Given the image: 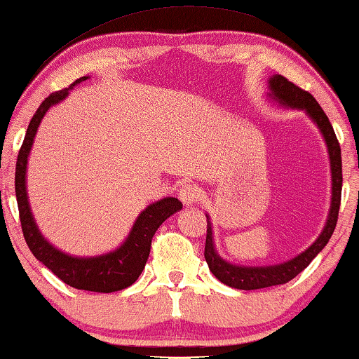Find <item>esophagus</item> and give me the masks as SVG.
Instances as JSON below:
<instances>
[{"mask_svg":"<svg viewBox=\"0 0 359 359\" xmlns=\"http://www.w3.org/2000/svg\"><path fill=\"white\" fill-rule=\"evenodd\" d=\"M178 196L184 205H192L201 199V189L196 184H184L180 188Z\"/></svg>","mask_w":359,"mask_h":359,"instance_id":"obj_1","label":"esophagus"}]
</instances>
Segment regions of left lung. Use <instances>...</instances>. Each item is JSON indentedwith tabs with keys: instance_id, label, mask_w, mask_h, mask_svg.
I'll return each mask as SVG.
<instances>
[{
	"instance_id": "obj_1",
	"label": "left lung",
	"mask_w": 359,
	"mask_h": 359,
	"mask_svg": "<svg viewBox=\"0 0 359 359\" xmlns=\"http://www.w3.org/2000/svg\"><path fill=\"white\" fill-rule=\"evenodd\" d=\"M269 97L277 100L280 105L287 108H296V110H304L308 116L316 123L319 128L324 141L327 144V152L330 158V171H332V202L330 212L327 217L325 226L311 246L301 252L299 256L293 257L292 261L277 264V266H266V267H244V266H233V264L223 261L218 256L214 246V235H212V223L209 215L207 217V236H205V261L209 264L210 272L220 280L222 283L228 285L231 288L238 290H259L275 287V285L288 283L296 275L303 272L309 266L311 261L325 248L329 243L332 233L335 230L337 220H339V209L341 201V150L340 144L337 141L335 131L332 128L329 118L322 110L320 105L316 102V98L309 92L301 89L290 82L287 77L275 74L269 77Z\"/></svg>"
}]
</instances>
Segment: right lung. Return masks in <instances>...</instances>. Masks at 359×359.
<instances>
[{
	"mask_svg": "<svg viewBox=\"0 0 359 359\" xmlns=\"http://www.w3.org/2000/svg\"><path fill=\"white\" fill-rule=\"evenodd\" d=\"M89 77L84 76L72 82L67 89L58 90L46 97L34 118L30 119L24 142L20 145L18 163H15V199H18L19 218L22 225L25 243L35 257L48 267L60 280L66 285L77 290H87L95 293H113L124 290L136 282L142 273L150 254V244L157 228L167 220L170 215L183 209V204L176 197H163L154 204L147 205L134 222L121 246L115 251L102 254L95 257H74L61 252L60 249L45 240L35 225V220L30 212L27 191H25V171H27V158L32 149L34 137L37 134L39 124L43 119L45 113L51 107L65 100L72 87L81 84Z\"/></svg>",
	"mask_w": 359,
	"mask_h": 359,
	"instance_id": "add662e5",
	"label": "right lung"
}]
</instances>
